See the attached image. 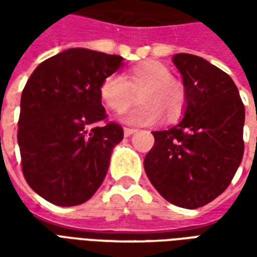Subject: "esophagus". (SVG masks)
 <instances>
[{"label":"esophagus","instance_id":"obj_1","mask_svg":"<svg viewBox=\"0 0 257 257\" xmlns=\"http://www.w3.org/2000/svg\"><path fill=\"white\" fill-rule=\"evenodd\" d=\"M135 132H136V129L134 128H123V135L128 138V136H131V135H134Z\"/></svg>","mask_w":257,"mask_h":257}]
</instances>
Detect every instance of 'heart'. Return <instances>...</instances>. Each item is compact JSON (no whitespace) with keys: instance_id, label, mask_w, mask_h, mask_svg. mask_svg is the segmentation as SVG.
<instances>
[{"instance_id":"1","label":"heart","mask_w":257,"mask_h":257,"mask_svg":"<svg viewBox=\"0 0 257 257\" xmlns=\"http://www.w3.org/2000/svg\"><path fill=\"white\" fill-rule=\"evenodd\" d=\"M99 93L103 103L111 111L122 112L139 93V106L123 115V121L132 125H151L161 114L168 121H175L183 114L187 104L184 86L172 78L171 70L158 62H146L129 70L126 78L110 74L101 81Z\"/></svg>"}]
</instances>
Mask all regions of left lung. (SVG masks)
Returning <instances> with one entry per match:
<instances>
[{"label":"left lung","instance_id":"left-lung-1","mask_svg":"<svg viewBox=\"0 0 257 257\" xmlns=\"http://www.w3.org/2000/svg\"><path fill=\"white\" fill-rule=\"evenodd\" d=\"M187 95L184 118L153 132L145 158L151 184L171 204L195 209L230 186L243 156L245 107L231 77L205 59L176 53Z\"/></svg>","mask_w":257,"mask_h":257}]
</instances>
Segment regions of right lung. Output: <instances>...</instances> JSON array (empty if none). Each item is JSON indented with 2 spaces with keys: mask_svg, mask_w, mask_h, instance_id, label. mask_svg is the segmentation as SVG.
<instances>
[{
  "mask_svg": "<svg viewBox=\"0 0 257 257\" xmlns=\"http://www.w3.org/2000/svg\"><path fill=\"white\" fill-rule=\"evenodd\" d=\"M118 55L71 48L44 60L22 92L18 143L26 182L59 206L84 204L100 187L121 125L107 122L99 88Z\"/></svg>",
  "mask_w": 257,
  "mask_h": 257,
  "instance_id": "obj_1",
  "label": "right lung"
}]
</instances>
